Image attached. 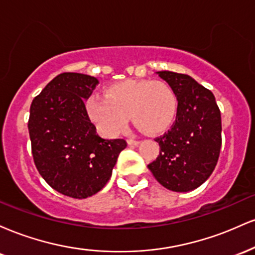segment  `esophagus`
Masks as SVG:
<instances>
[{"label":"esophagus","instance_id":"34e87169","mask_svg":"<svg viewBox=\"0 0 255 255\" xmlns=\"http://www.w3.org/2000/svg\"><path fill=\"white\" fill-rule=\"evenodd\" d=\"M127 142H128V145H133V146H136V145H139V140H136V139H127Z\"/></svg>","mask_w":255,"mask_h":255}]
</instances>
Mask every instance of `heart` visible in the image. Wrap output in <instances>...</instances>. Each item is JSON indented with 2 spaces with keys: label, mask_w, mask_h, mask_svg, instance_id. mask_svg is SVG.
Listing matches in <instances>:
<instances>
[{
  "label": "heart",
  "mask_w": 255,
  "mask_h": 255,
  "mask_svg": "<svg viewBox=\"0 0 255 255\" xmlns=\"http://www.w3.org/2000/svg\"><path fill=\"white\" fill-rule=\"evenodd\" d=\"M86 108L91 120L107 136L121 133L129 114L136 126L147 133L158 134L174 122L177 99L163 81L129 79L107 87L104 97H90Z\"/></svg>",
  "instance_id": "obj_1"
}]
</instances>
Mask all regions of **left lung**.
<instances>
[{
    "mask_svg": "<svg viewBox=\"0 0 255 255\" xmlns=\"http://www.w3.org/2000/svg\"><path fill=\"white\" fill-rule=\"evenodd\" d=\"M177 98L174 125L156 137L159 156L148 164L162 186L174 192L198 188L211 176L222 146V119L210 90L186 74L158 72Z\"/></svg>",
    "mask_w": 255,
    "mask_h": 255,
    "instance_id": "8db88e82",
    "label": "left lung"
}]
</instances>
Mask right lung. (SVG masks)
I'll use <instances>...</instances> for the list:
<instances>
[{"label":"right lung","instance_id":"obj_1","mask_svg":"<svg viewBox=\"0 0 255 255\" xmlns=\"http://www.w3.org/2000/svg\"><path fill=\"white\" fill-rule=\"evenodd\" d=\"M96 78L62 73L33 98L28 133L34 165L45 182L67 197L96 194L110 180L125 139H103L85 107Z\"/></svg>","mask_w":255,"mask_h":255}]
</instances>
